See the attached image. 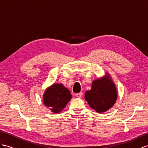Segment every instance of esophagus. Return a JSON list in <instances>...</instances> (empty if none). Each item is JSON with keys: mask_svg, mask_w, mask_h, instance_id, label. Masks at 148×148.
<instances>
[{"mask_svg": "<svg viewBox=\"0 0 148 148\" xmlns=\"http://www.w3.org/2000/svg\"><path fill=\"white\" fill-rule=\"evenodd\" d=\"M82 92H79V93H77V94H75V96H76L77 97H79V98H80V97H82Z\"/></svg>", "mask_w": 148, "mask_h": 148, "instance_id": "esophagus-1", "label": "esophagus"}]
</instances>
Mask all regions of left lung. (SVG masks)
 Here are the masks:
<instances>
[{
    "label": "left lung",
    "instance_id": "1",
    "mask_svg": "<svg viewBox=\"0 0 148 148\" xmlns=\"http://www.w3.org/2000/svg\"><path fill=\"white\" fill-rule=\"evenodd\" d=\"M117 99L116 88L111 79L104 78L94 81L91 89L85 93V99L89 105L101 113L106 111L115 103Z\"/></svg>",
    "mask_w": 148,
    "mask_h": 148
}]
</instances>
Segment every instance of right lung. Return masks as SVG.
Wrapping results in <instances>:
<instances>
[{
    "instance_id": "right-lung-1",
    "label": "right lung",
    "mask_w": 148,
    "mask_h": 148,
    "mask_svg": "<svg viewBox=\"0 0 148 148\" xmlns=\"http://www.w3.org/2000/svg\"><path fill=\"white\" fill-rule=\"evenodd\" d=\"M69 90L61 84H55L44 93V103L54 113L59 112L65 108L71 99Z\"/></svg>"
}]
</instances>
